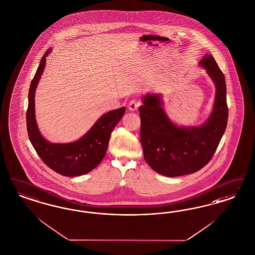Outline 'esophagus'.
Here are the masks:
<instances>
[{
  "label": "esophagus",
  "instance_id": "34e87169",
  "mask_svg": "<svg viewBox=\"0 0 255 255\" xmlns=\"http://www.w3.org/2000/svg\"><path fill=\"white\" fill-rule=\"evenodd\" d=\"M140 106V103L139 102H137V101H134V100H132L131 101L130 103H129V109L131 110V111H135V110H137V108H138V106Z\"/></svg>",
  "mask_w": 255,
  "mask_h": 255
}]
</instances>
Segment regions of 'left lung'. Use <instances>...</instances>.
I'll list each match as a JSON object with an SVG mask.
<instances>
[{
	"label": "left lung",
	"instance_id": "8db88e82",
	"mask_svg": "<svg viewBox=\"0 0 255 255\" xmlns=\"http://www.w3.org/2000/svg\"><path fill=\"white\" fill-rule=\"evenodd\" d=\"M200 65L217 88L212 114L201 126L178 127L167 118L160 96L142 98L141 145L146 162L159 174L177 177L200 170L209 163L225 132L228 106L224 74L211 54H205Z\"/></svg>",
	"mask_w": 255,
	"mask_h": 255
}]
</instances>
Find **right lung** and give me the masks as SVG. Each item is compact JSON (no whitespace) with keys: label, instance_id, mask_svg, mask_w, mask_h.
<instances>
[{"label":"right lung","instance_id":"add662e5","mask_svg":"<svg viewBox=\"0 0 255 255\" xmlns=\"http://www.w3.org/2000/svg\"><path fill=\"white\" fill-rule=\"evenodd\" d=\"M50 52L51 49L45 53L30 85L26 112L28 136L38 156L55 172L68 177L84 175L94 169L105 157L111 132L123 118L125 107L103 115L79 140L66 144L46 140L35 122V92L44 70L45 58Z\"/></svg>","mask_w":255,"mask_h":255}]
</instances>
